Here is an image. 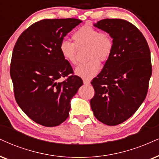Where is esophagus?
Here are the masks:
<instances>
[{
    "instance_id": "esophagus-1",
    "label": "esophagus",
    "mask_w": 159,
    "mask_h": 159,
    "mask_svg": "<svg viewBox=\"0 0 159 159\" xmlns=\"http://www.w3.org/2000/svg\"><path fill=\"white\" fill-rule=\"evenodd\" d=\"M83 81H84V84H85V85H89V84H90V81H89V80L84 79V80H83Z\"/></svg>"
}]
</instances>
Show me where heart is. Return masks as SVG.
<instances>
[{
  "instance_id": "obj_1",
  "label": "heart",
  "mask_w": 159,
  "mask_h": 159,
  "mask_svg": "<svg viewBox=\"0 0 159 159\" xmlns=\"http://www.w3.org/2000/svg\"><path fill=\"white\" fill-rule=\"evenodd\" d=\"M74 43L62 40L59 44V51L62 57L72 65H75L76 47H87L85 63L75 68V74L84 79L89 80L94 78L100 70V62L109 59L113 51V39L109 34L100 31L95 28L84 25L73 33Z\"/></svg>"
}]
</instances>
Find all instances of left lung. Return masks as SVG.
<instances>
[{
	"label": "left lung",
	"instance_id": "1",
	"mask_svg": "<svg viewBox=\"0 0 159 159\" xmlns=\"http://www.w3.org/2000/svg\"><path fill=\"white\" fill-rule=\"evenodd\" d=\"M113 39V51L91 84L94 115L107 125L130 118L143 103L152 74L151 58L145 38L135 25L122 19H104L94 24Z\"/></svg>",
	"mask_w": 159,
	"mask_h": 159
}]
</instances>
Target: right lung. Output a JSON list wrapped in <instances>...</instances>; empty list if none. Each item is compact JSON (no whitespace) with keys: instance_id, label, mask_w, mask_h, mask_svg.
I'll use <instances>...</instances> for the list:
<instances>
[{"instance_id":"obj_1","label":"right lung","mask_w":159,"mask_h":159,"mask_svg":"<svg viewBox=\"0 0 159 159\" xmlns=\"http://www.w3.org/2000/svg\"><path fill=\"white\" fill-rule=\"evenodd\" d=\"M81 22L42 20L25 29L14 47L10 75L15 100L30 119L43 126L59 125L67 119L71 99L83 84L59 51L64 37Z\"/></svg>"}]
</instances>
